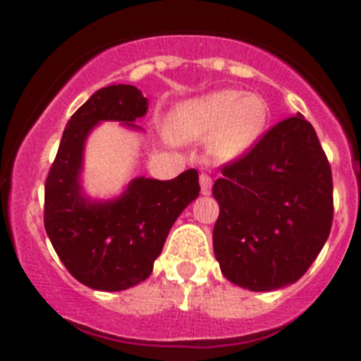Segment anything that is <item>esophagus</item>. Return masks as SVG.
<instances>
[{
  "label": "esophagus",
  "mask_w": 361,
  "mask_h": 361,
  "mask_svg": "<svg viewBox=\"0 0 361 361\" xmlns=\"http://www.w3.org/2000/svg\"><path fill=\"white\" fill-rule=\"evenodd\" d=\"M199 180H200V190H202V193H204V195H208L209 191H212L213 178L209 177L208 173H200Z\"/></svg>",
  "instance_id": "34e87169"
}]
</instances>
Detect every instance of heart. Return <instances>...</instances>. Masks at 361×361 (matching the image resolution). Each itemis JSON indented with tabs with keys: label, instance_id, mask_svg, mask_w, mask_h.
Returning a JSON list of instances; mask_svg holds the SVG:
<instances>
[{
	"label": "heart",
	"instance_id": "1",
	"mask_svg": "<svg viewBox=\"0 0 361 361\" xmlns=\"http://www.w3.org/2000/svg\"><path fill=\"white\" fill-rule=\"evenodd\" d=\"M267 123V104L260 95L219 90L175 108L170 128L183 142L209 137L219 161H231L253 148Z\"/></svg>",
	"mask_w": 361,
	"mask_h": 361
}]
</instances>
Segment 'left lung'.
I'll return each instance as SVG.
<instances>
[{"mask_svg": "<svg viewBox=\"0 0 361 361\" xmlns=\"http://www.w3.org/2000/svg\"><path fill=\"white\" fill-rule=\"evenodd\" d=\"M213 251L222 275L250 291L304 276L333 226V175L304 116L280 121L213 184Z\"/></svg>", "mask_w": 361, "mask_h": 361, "instance_id": "1", "label": "left lung"}]
</instances>
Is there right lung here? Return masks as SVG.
<instances>
[{
	"label": "right lung",
	"instance_id": "obj_1",
	"mask_svg": "<svg viewBox=\"0 0 361 361\" xmlns=\"http://www.w3.org/2000/svg\"><path fill=\"white\" fill-rule=\"evenodd\" d=\"M148 99L132 85L95 92L66 124L44 183V229L70 275L97 291H123L152 275L177 216L199 197V173L171 180L137 177L116 200L97 202L81 193L79 175L88 133L101 121H133Z\"/></svg>",
	"mask_w": 361,
	"mask_h": 361
}]
</instances>
